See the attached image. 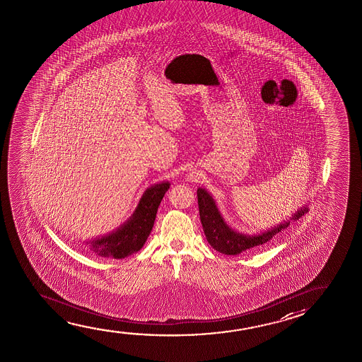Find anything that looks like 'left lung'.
Wrapping results in <instances>:
<instances>
[{
  "mask_svg": "<svg viewBox=\"0 0 362 362\" xmlns=\"http://www.w3.org/2000/svg\"><path fill=\"white\" fill-rule=\"evenodd\" d=\"M197 194L199 205L200 221L206 240L209 243L210 247L221 254L238 255L240 252H247V249L262 245L290 226V221H285L284 224H280L272 230L265 231L259 235H244L233 230L230 226L223 221V216L216 208L214 199L206 190L199 188ZM305 213H308V208L299 210L296 214H293V219L290 221H298Z\"/></svg>",
  "mask_w": 362,
  "mask_h": 362,
  "instance_id": "1",
  "label": "left lung"
}]
</instances>
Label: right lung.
Masks as SVG:
<instances>
[{"instance_id": "obj_1", "label": "right lung", "mask_w": 362, "mask_h": 362, "mask_svg": "<svg viewBox=\"0 0 362 362\" xmlns=\"http://www.w3.org/2000/svg\"><path fill=\"white\" fill-rule=\"evenodd\" d=\"M169 185L168 182H163L147 189L131 219L110 235L90 241V250L102 257L115 259H123L141 250L152 231L158 206Z\"/></svg>"}]
</instances>
